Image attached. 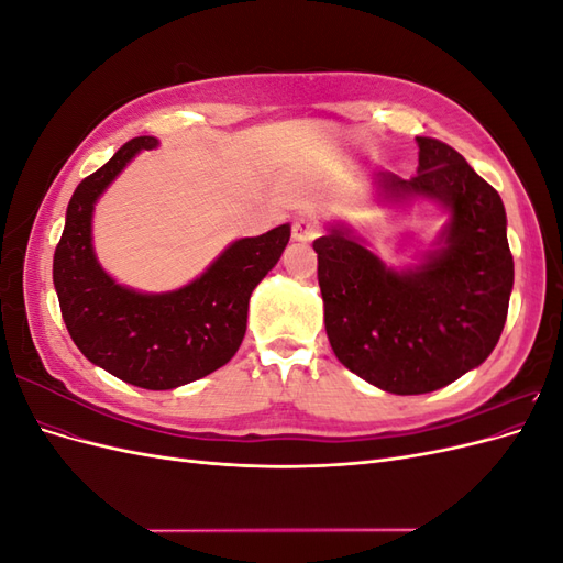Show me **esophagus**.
Here are the masks:
<instances>
[{
	"instance_id": "1",
	"label": "esophagus",
	"mask_w": 563,
	"mask_h": 563,
	"mask_svg": "<svg viewBox=\"0 0 563 563\" xmlns=\"http://www.w3.org/2000/svg\"><path fill=\"white\" fill-rule=\"evenodd\" d=\"M291 232H294L296 242H312L314 236L319 234V225L312 223L310 218H296Z\"/></svg>"
}]
</instances>
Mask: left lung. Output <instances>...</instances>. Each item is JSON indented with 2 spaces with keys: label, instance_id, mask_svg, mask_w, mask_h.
I'll return each mask as SVG.
<instances>
[{
  "label": "left lung",
  "instance_id": "obj_1",
  "mask_svg": "<svg viewBox=\"0 0 563 563\" xmlns=\"http://www.w3.org/2000/svg\"><path fill=\"white\" fill-rule=\"evenodd\" d=\"M416 141L413 178L378 172L373 183L385 203L428 199L449 213L418 265L387 267L345 223L314 240L329 343L340 364L391 395H424L484 364L515 284L500 195L446 143Z\"/></svg>",
  "mask_w": 563,
  "mask_h": 563
}]
</instances>
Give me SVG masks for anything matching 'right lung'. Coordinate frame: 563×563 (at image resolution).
I'll return each instance as SVG.
<instances>
[{
	"instance_id": "1",
	"label": "right lung",
	"mask_w": 563,
	"mask_h": 563,
	"mask_svg": "<svg viewBox=\"0 0 563 563\" xmlns=\"http://www.w3.org/2000/svg\"><path fill=\"white\" fill-rule=\"evenodd\" d=\"M157 145L152 135L133 139L77 185L54 253V286L67 333L91 364L135 387L174 389L209 376L240 350L249 298L282 258L291 225L232 242L176 291L117 284L93 251L96 201L139 152Z\"/></svg>"
}]
</instances>
